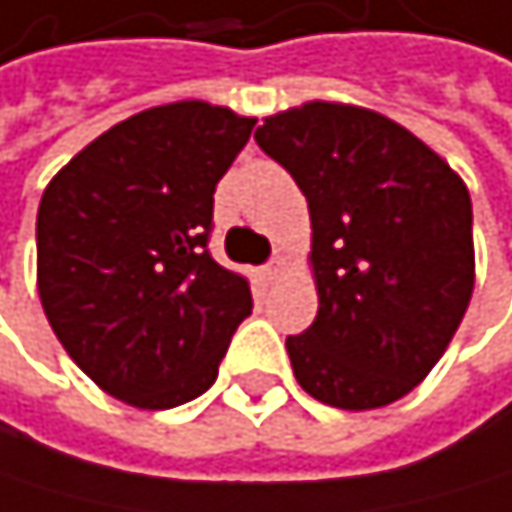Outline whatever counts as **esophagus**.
Wrapping results in <instances>:
<instances>
[{"instance_id":"obj_1","label":"esophagus","mask_w":512,"mask_h":512,"mask_svg":"<svg viewBox=\"0 0 512 512\" xmlns=\"http://www.w3.org/2000/svg\"><path fill=\"white\" fill-rule=\"evenodd\" d=\"M284 271H287V262L278 256L275 262H268V265L262 268V275H265V281H278V278H284Z\"/></svg>"}]
</instances>
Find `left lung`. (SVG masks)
<instances>
[{"instance_id": "left-lung-1", "label": "left lung", "mask_w": 512, "mask_h": 512, "mask_svg": "<svg viewBox=\"0 0 512 512\" xmlns=\"http://www.w3.org/2000/svg\"><path fill=\"white\" fill-rule=\"evenodd\" d=\"M309 200L318 315L287 337L296 383L318 402H398L445 355L476 284L473 203L460 175L402 123L306 101L256 129Z\"/></svg>"}]
</instances>
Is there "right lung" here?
<instances>
[{"mask_svg":"<svg viewBox=\"0 0 512 512\" xmlns=\"http://www.w3.org/2000/svg\"><path fill=\"white\" fill-rule=\"evenodd\" d=\"M256 117L210 101L110 126L45 185L36 287L98 389L141 411L203 395L250 309V281L206 253L213 194Z\"/></svg>","mask_w":512,"mask_h":512,"instance_id":"obj_1","label":"right lung"}]
</instances>
